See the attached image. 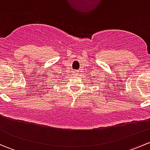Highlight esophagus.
<instances>
[{"label": "esophagus", "instance_id": "esophagus-1", "mask_svg": "<svg viewBox=\"0 0 150 150\" xmlns=\"http://www.w3.org/2000/svg\"><path fill=\"white\" fill-rule=\"evenodd\" d=\"M74 73H75V75H77V72H74Z\"/></svg>", "mask_w": 150, "mask_h": 150}]
</instances>
